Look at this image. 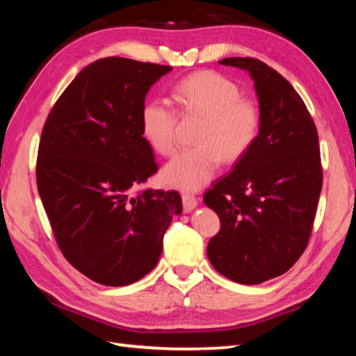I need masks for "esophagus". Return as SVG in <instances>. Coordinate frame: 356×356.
Returning a JSON list of instances; mask_svg holds the SVG:
<instances>
[{
    "instance_id": "1",
    "label": "esophagus",
    "mask_w": 356,
    "mask_h": 356,
    "mask_svg": "<svg viewBox=\"0 0 356 356\" xmlns=\"http://www.w3.org/2000/svg\"><path fill=\"white\" fill-rule=\"evenodd\" d=\"M182 203H184V211L185 213H190L195 207L199 205V199L195 195L190 194V193H184L182 194Z\"/></svg>"
}]
</instances>
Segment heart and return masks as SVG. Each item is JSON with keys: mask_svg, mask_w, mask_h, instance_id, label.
<instances>
[{"mask_svg": "<svg viewBox=\"0 0 356 356\" xmlns=\"http://www.w3.org/2000/svg\"><path fill=\"white\" fill-rule=\"evenodd\" d=\"M177 107L186 115L203 116L195 136L199 147L177 154L163 168V180L180 190H199L214 177L218 166L243 159L259 139L263 124L260 104L241 96L232 79L217 72H195L172 88ZM177 113L172 105L153 97L140 110V130L149 147L162 156L177 148Z\"/></svg>", "mask_w": 356, "mask_h": 356, "instance_id": "b5f03b06", "label": "heart"}]
</instances>
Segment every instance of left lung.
<instances>
[{
  "label": "left lung",
  "instance_id": "left-lung-1",
  "mask_svg": "<svg viewBox=\"0 0 356 356\" xmlns=\"http://www.w3.org/2000/svg\"><path fill=\"white\" fill-rule=\"evenodd\" d=\"M249 72L263 113L259 139L228 176L203 195L220 218L209 240L216 270L241 284L284 274L309 243L323 168L318 133L295 88L255 58H225Z\"/></svg>",
  "mask_w": 356,
  "mask_h": 356
}]
</instances>
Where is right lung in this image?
<instances>
[{
    "mask_svg": "<svg viewBox=\"0 0 356 356\" xmlns=\"http://www.w3.org/2000/svg\"><path fill=\"white\" fill-rule=\"evenodd\" d=\"M171 69L97 59L64 90L42 128L36 184L44 209L67 261L99 284L145 277L182 213L177 191H133L157 171L140 110L149 87Z\"/></svg>",
    "mask_w": 356,
    "mask_h": 356,
    "instance_id": "1",
    "label": "right lung"
}]
</instances>
